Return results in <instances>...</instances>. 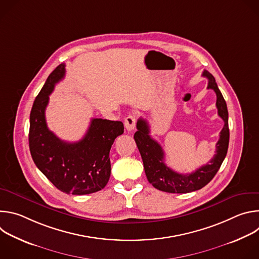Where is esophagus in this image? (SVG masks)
<instances>
[{"label": "esophagus", "instance_id": "esophagus-1", "mask_svg": "<svg viewBox=\"0 0 259 259\" xmlns=\"http://www.w3.org/2000/svg\"><path fill=\"white\" fill-rule=\"evenodd\" d=\"M124 125H125V128L127 129V131H129V132L133 131V130L135 129V126H136V118H135V116L129 115V116L125 119Z\"/></svg>", "mask_w": 259, "mask_h": 259}]
</instances>
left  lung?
I'll use <instances>...</instances> for the list:
<instances>
[{"label": "left lung", "mask_w": 259, "mask_h": 259, "mask_svg": "<svg viewBox=\"0 0 259 259\" xmlns=\"http://www.w3.org/2000/svg\"><path fill=\"white\" fill-rule=\"evenodd\" d=\"M202 76L208 79V89H212L216 93L218 116L225 122V126L220 131L219 140L216 143V154L209 163L189 174H180L173 171L164 162L165 155L162 146L150 135L149 123L142 118L137 121V131L134 134V139L142 158L145 175L152 186L159 191L172 194H187L201 190L212 180L227 156L230 141L227 103L211 73L204 70Z\"/></svg>", "instance_id": "obj_1"}]
</instances>
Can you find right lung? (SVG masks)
<instances>
[{
    "label": "right lung",
    "instance_id": "add662e5",
    "mask_svg": "<svg viewBox=\"0 0 259 259\" xmlns=\"http://www.w3.org/2000/svg\"><path fill=\"white\" fill-rule=\"evenodd\" d=\"M65 75L59 64L35 97L29 117L28 143L31 158L39 170L61 192L88 195L102 190L110 176L109 151L124 133L120 121L92 119L85 136L77 142L59 139L47 127L45 110L55 84Z\"/></svg>",
    "mask_w": 259,
    "mask_h": 259
}]
</instances>
